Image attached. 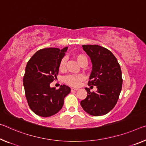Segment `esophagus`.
Instances as JSON below:
<instances>
[{"instance_id":"34e87169","label":"esophagus","mask_w":146,"mask_h":146,"mask_svg":"<svg viewBox=\"0 0 146 146\" xmlns=\"http://www.w3.org/2000/svg\"><path fill=\"white\" fill-rule=\"evenodd\" d=\"M71 91L72 92H76L77 91H78V89L77 88H71Z\"/></svg>"}]
</instances>
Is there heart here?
<instances>
[{"label":"heart","instance_id":"heart-1","mask_svg":"<svg viewBox=\"0 0 146 146\" xmlns=\"http://www.w3.org/2000/svg\"><path fill=\"white\" fill-rule=\"evenodd\" d=\"M75 59L77 60L80 66L86 65L87 64L88 60L84 54H77L75 55ZM66 64V58H62L59 64V69L60 70H63L65 69ZM84 79V77L82 75H71L67 76L64 78V82L67 84L72 86H77L79 85L80 82H82Z\"/></svg>","mask_w":146,"mask_h":146}]
</instances>
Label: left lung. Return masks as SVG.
I'll return each mask as SVG.
<instances>
[{"instance_id": "8db88e82", "label": "left lung", "mask_w": 146, "mask_h": 146, "mask_svg": "<svg viewBox=\"0 0 146 146\" xmlns=\"http://www.w3.org/2000/svg\"><path fill=\"white\" fill-rule=\"evenodd\" d=\"M90 56L92 70L88 84L97 86L96 92L86 88L87 97L80 101L88 114L99 116L113 109L118 100L122 88L121 70L116 58L109 50L98 45H82Z\"/></svg>"}]
</instances>
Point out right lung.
Wrapping results in <instances>:
<instances>
[{"label": "right lung", "instance_id": "1", "mask_svg": "<svg viewBox=\"0 0 146 146\" xmlns=\"http://www.w3.org/2000/svg\"><path fill=\"white\" fill-rule=\"evenodd\" d=\"M68 47L45 48L37 51L27 64L23 77L25 96L31 109L41 117H49L61 110L70 88L61 85L58 90L50 88L58 74L59 64Z\"/></svg>", "mask_w": 146, "mask_h": 146}]
</instances>
